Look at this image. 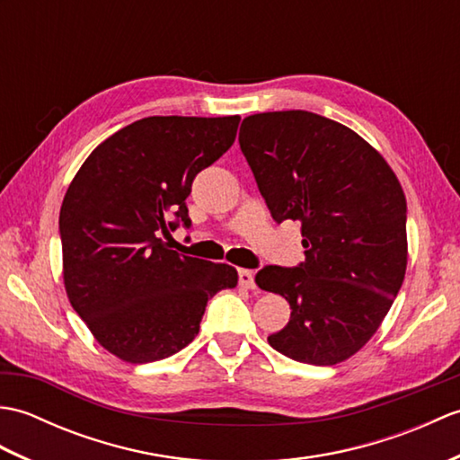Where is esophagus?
Listing matches in <instances>:
<instances>
[{
  "mask_svg": "<svg viewBox=\"0 0 460 460\" xmlns=\"http://www.w3.org/2000/svg\"><path fill=\"white\" fill-rule=\"evenodd\" d=\"M239 285L243 288H255V277H252V272L247 270V269H239Z\"/></svg>",
  "mask_w": 460,
  "mask_h": 460,
  "instance_id": "1",
  "label": "esophagus"
}]
</instances>
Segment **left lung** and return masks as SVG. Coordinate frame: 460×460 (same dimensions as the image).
<instances>
[{
  "mask_svg": "<svg viewBox=\"0 0 460 460\" xmlns=\"http://www.w3.org/2000/svg\"><path fill=\"white\" fill-rule=\"evenodd\" d=\"M239 144L272 219L302 223L305 262L267 267L262 290L290 305L269 344L296 361L334 366L364 348L407 269V201L397 175L348 126L306 111L261 112Z\"/></svg>",
  "mask_w": 460,
  "mask_h": 460,
  "instance_id": "obj_1",
  "label": "left lung"
}]
</instances>
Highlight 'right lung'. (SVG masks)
<instances>
[{
    "instance_id": "1",
    "label": "right lung",
    "mask_w": 460,
    "mask_h": 460,
    "mask_svg": "<svg viewBox=\"0 0 460 460\" xmlns=\"http://www.w3.org/2000/svg\"><path fill=\"white\" fill-rule=\"evenodd\" d=\"M241 116H148L96 146L58 215L68 302L122 361L168 358L198 336L208 300L235 288L225 262L178 255L162 235L190 227L185 198L235 142Z\"/></svg>"
}]
</instances>
